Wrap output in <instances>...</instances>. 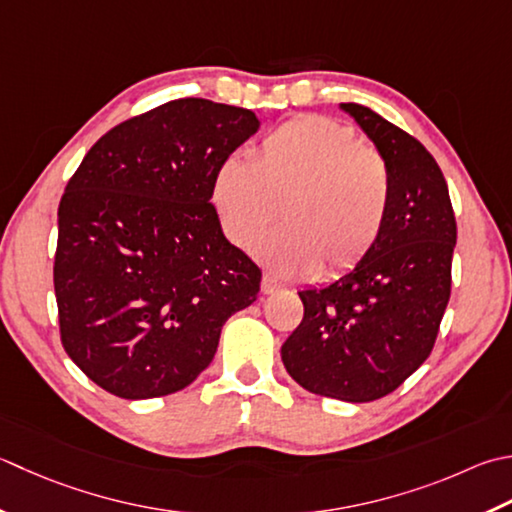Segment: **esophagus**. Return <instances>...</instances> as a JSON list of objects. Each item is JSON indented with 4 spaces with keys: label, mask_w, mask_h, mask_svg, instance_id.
I'll return each instance as SVG.
<instances>
[{
    "label": "esophagus",
    "mask_w": 512,
    "mask_h": 512,
    "mask_svg": "<svg viewBox=\"0 0 512 512\" xmlns=\"http://www.w3.org/2000/svg\"><path fill=\"white\" fill-rule=\"evenodd\" d=\"M277 290H282V282H277V279L270 277V275H264L262 277V293L273 295V293H277Z\"/></svg>",
    "instance_id": "34e87169"
}]
</instances>
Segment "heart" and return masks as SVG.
<instances>
[{"label":"heart","mask_w":512,"mask_h":512,"mask_svg":"<svg viewBox=\"0 0 512 512\" xmlns=\"http://www.w3.org/2000/svg\"><path fill=\"white\" fill-rule=\"evenodd\" d=\"M210 202L230 244L248 250L277 275L337 277L377 248L393 208L386 159L353 128L302 115L270 130L253 162L228 155L210 179Z\"/></svg>","instance_id":"b5f03b06"}]
</instances>
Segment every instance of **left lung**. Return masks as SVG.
Instances as JSON below:
<instances>
[{"label":"left lung","mask_w":512,"mask_h":512,"mask_svg":"<svg viewBox=\"0 0 512 512\" xmlns=\"http://www.w3.org/2000/svg\"><path fill=\"white\" fill-rule=\"evenodd\" d=\"M386 159L393 208L377 248L324 288L299 290L304 319L282 346L295 382L342 402L393 393L426 362L450 297L457 222L435 157L362 104H342Z\"/></svg>","instance_id":"8db88e82"}]
</instances>
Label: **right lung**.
<instances>
[{
    "mask_svg": "<svg viewBox=\"0 0 512 512\" xmlns=\"http://www.w3.org/2000/svg\"><path fill=\"white\" fill-rule=\"evenodd\" d=\"M259 130L253 110L184 97L99 137L57 210L55 297L68 357L108 393L193 384L262 270L210 204L217 164Z\"/></svg>",
    "mask_w": 512,
    "mask_h": 512,
    "instance_id": "obj_1",
    "label": "right lung"
}]
</instances>
